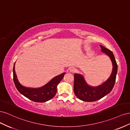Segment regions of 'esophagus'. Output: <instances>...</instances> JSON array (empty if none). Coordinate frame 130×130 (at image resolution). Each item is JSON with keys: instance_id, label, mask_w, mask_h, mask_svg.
<instances>
[{"instance_id": "1", "label": "esophagus", "mask_w": 130, "mask_h": 130, "mask_svg": "<svg viewBox=\"0 0 130 130\" xmlns=\"http://www.w3.org/2000/svg\"><path fill=\"white\" fill-rule=\"evenodd\" d=\"M69 71L70 72H74L75 71H76V68H75L74 67H70L69 68Z\"/></svg>"}]
</instances>
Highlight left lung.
<instances>
[{
	"mask_svg": "<svg viewBox=\"0 0 130 130\" xmlns=\"http://www.w3.org/2000/svg\"><path fill=\"white\" fill-rule=\"evenodd\" d=\"M102 52L105 53L110 57L112 62L113 70L111 76L103 84L96 87H90L86 84L83 76L78 74H74V92L75 95L84 101L92 102L100 100L111 92L115 86L118 66L115 56L112 51L100 45Z\"/></svg>",
	"mask_w": 130,
	"mask_h": 130,
	"instance_id": "left-lung-1",
	"label": "left lung"
}]
</instances>
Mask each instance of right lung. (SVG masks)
I'll return each mask as SVG.
<instances>
[{"label": "right lung", "mask_w": 130, "mask_h": 130, "mask_svg": "<svg viewBox=\"0 0 130 130\" xmlns=\"http://www.w3.org/2000/svg\"><path fill=\"white\" fill-rule=\"evenodd\" d=\"M64 73L55 77L48 84L38 88H27L19 83L14 70V64L13 68V81L15 87L24 96L29 99L37 103H44L52 99L57 92V86L60 83L64 75Z\"/></svg>", "instance_id": "1"}]
</instances>
